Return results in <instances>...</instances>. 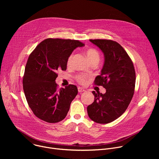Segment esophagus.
Returning <instances> with one entry per match:
<instances>
[{
    "label": "esophagus",
    "instance_id": "34e87169",
    "mask_svg": "<svg viewBox=\"0 0 159 159\" xmlns=\"http://www.w3.org/2000/svg\"><path fill=\"white\" fill-rule=\"evenodd\" d=\"M85 89H84L81 87H78V92L79 93H83V92H85Z\"/></svg>",
    "mask_w": 159,
    "mask_h": 159
}]
</instances>
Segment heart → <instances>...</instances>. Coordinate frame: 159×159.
Returning <instances> with one entry per match:
<instances>
[{
    "mask_svg": "<svg viewBox=\"0 0 159 159\" xmlns=\"http://www.w3.org/2000/svg\"><path fill=\"white\" fill-rule=\"evenodd\" d=\"M86 55H87V57L90 63L93 61H99V57H100L99 53L96 49H94V48L89 49L86 52ZM73 56H74L73 54H72L69 57V58H68L67 61H66V65L68 66H69L71 65L72 61L73 59ZM87 78H88L87 76H86L85 75H82V74L77 75L75 77L76 80L81 84H86L87 81Z\"/></svg>",
    "mask_w": 159,
    "mask_h": 159,
    "instance_id": "obj_1",
    "label": "heart"
}]
</instances>
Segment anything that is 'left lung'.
Here are the masks:
<instances>
[{"label":"left lung","instance_id":"8db88e82","mask_svg":"<svg viewBox=\"0 0 159 159\" xmlns=\"http://www.w3.org/2000/svg\"><path fill=\"white\" fill-rule=\"evenodd\" d=\"M104 55L100 75L94 84L106 89L105 94L93 91L94 101L87 106L89 117L96 123L106 124L121 116L134 94L136 75L133 61L121 45L110 39H89Z\"/></svg>","mask_w":159,"mask_h":159}]
</instances>
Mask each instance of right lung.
<instances>
[{
  "mask_svg": "<svg viewBox=\"0 0 159 159\" xmlns=\"http://www.w3.org/2000/svg\"><path fill=\"white\" fill-rule=\"evenodd\" d=\"M84 44L78 40L47 38L30 55L23 77V90L34 115L50 123L63 120L78 93L70 84L58 88V70H66V61L74 50Z\"/></svg>",
  "mask_w": 159,
  "mask_h": 159,
  "instance_id": "1",
  "label": "right lung"
}]
</instances>
